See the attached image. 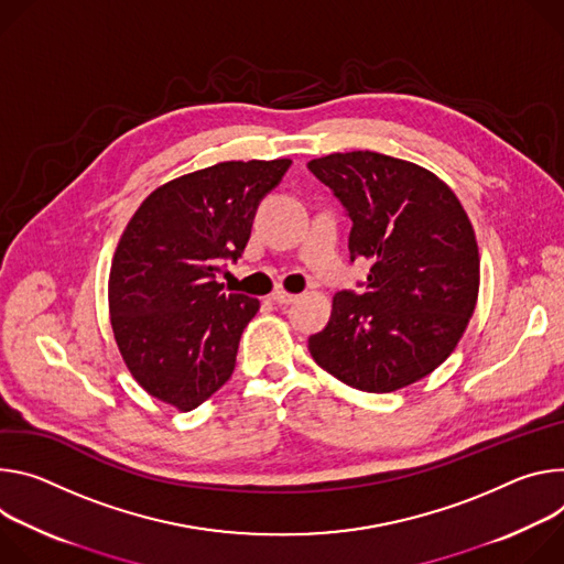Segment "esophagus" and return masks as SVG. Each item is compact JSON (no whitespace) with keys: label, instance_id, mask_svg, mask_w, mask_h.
Here are the masks:
<instances>
[{"label":"esophagus","instance_id":"esophagus-1","mask_svg":"<svg viewBox=\"0 0 564 564\" xmlns=\"http://www.w3.org/2000/svg\"><path fill=\"white\" fill-rule=\"evenodd\" d=\"M271 300L275 304H280V306H289V304H293L297 300V295H291V293H284V291H275V293H271Z\"/></svg>","mask_w":564,"mask_h":564}]
</instances>
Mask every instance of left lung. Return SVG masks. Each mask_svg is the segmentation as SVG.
<instances>
[{
	"instance_id": "obj_1",
	"label": "left lung",
	"mask_w": 564,
	"mask_h": 564,
	"mask_svg": "<svg viewBox=\"0 0 564 564\" xmlns=\"http://www.w3.org/2000/svg\"><path fill=\"white\" fill-rule=\"evenodd\" d=\"M351 219L349 260L371 262L360 291H338L308 351L362 392H394L457 347L479 291V250L466 210L432 172L379 152L308 161Z\"/></svg>"
}]
</instances>
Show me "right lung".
I'll return each instance as SVG.
<instances>
[{"label":"right lung","mask_w":564,"mask_h":564,"mask_svg":"<svg viewBox=\"0 0 564 564\" xmlns=\"http://www.w3.org/2000/svg\"><path fill=\"white\" fill-rule=\"evenodd\" d=\"M289 159L226 161L154 191L124 228L109 275V314L132 377L154 399L195 410L235 369L260 302L219 284L260 202Z\"/></svg>","instance_id":"1"}]
</instances>
